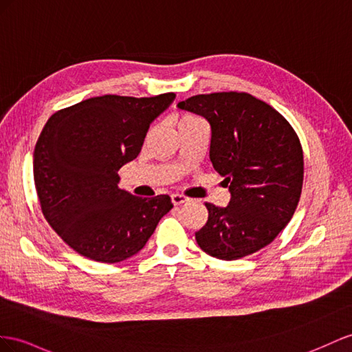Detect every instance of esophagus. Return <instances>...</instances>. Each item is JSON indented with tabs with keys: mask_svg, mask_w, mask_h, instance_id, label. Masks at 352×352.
I'll return each instance as SVG.
<instances>
[{
	"mask_svg": "<svg viewBox=\"0 0 352 352\" xmlns=\"http://www.w3.org/2000/svg\"><path fill=\"white\" fill-rule=\"evenodd\" d=\"M170 202H173L174 205H182L184 202H188V197H186L184 195L174 193V195H170Z\"/></svg>",
	"mask_w": 352,
	"mask_h": 352,
	"instance_id": "1",
	"label": "esophagus"
}]
</instances>
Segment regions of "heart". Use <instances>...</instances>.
<instances>
[{
	"mask_svg": "<svg viewBox=\"0 0 352 352\" xmlns=\"http://www.w3.org/2000/svg\"><path fill=\"white\" fill-rule=\"evenodd\" d=\"M196 117H193V116H187V114H184V116H179L178 119H177V124H179V123H183V122H188V120H195Z\"/></svg>",
	"mask_w": 352,
	"mask_h": 352,
	"instance_id": "obj_1",
	"label": "heart"
}]
</instances>
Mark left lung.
<instances>
[{
	"mask_svg": "<svg viewBox=\"0 0 352 352\" xmlns=\"http://www.w3.org/2000/svg\"><path fill=\"white\" fill-rule=\"evenodd\" d=\"M177 107L210 123L211 164L230 192L224 208L205 204L208 221L196 232L197 245L220 260L269 245L292 220L302 193L303 151L290 123L244 92L196 95Z\"/></svg>",
	"mask_w": 352,
	"mask_h": 352,
	"instance_id": "8db88e82",
	"label": "left lung"
}]
</instances>
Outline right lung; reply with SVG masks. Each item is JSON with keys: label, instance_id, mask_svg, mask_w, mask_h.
<instances>
[{"label": "right lung", "instance_id": "obj_1", "mask_svg": "<svg viewBox=\"0 0 352 352\" xmlns=\"http://www.w3.org/2000/svg\"><path fill=\"white\" fill-rule=\"evenodd\" d=\"M175 94L89 98L47 120L34 150V182L44 217L78 254L119 263L147 244L173 208L168 195L122 190L119 169L140 155L150 124Z\"/></svg>", "mask_w": 352, "mask_h": 352}]
</instances>
